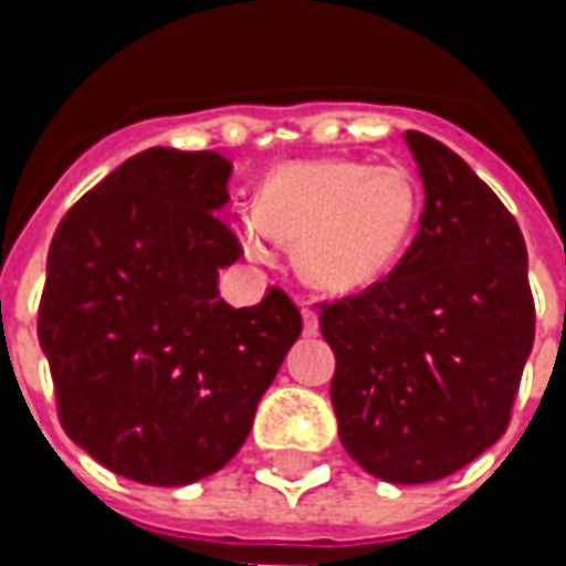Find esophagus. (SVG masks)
<instances>
[{
	"label": "esophagus",
	"mask_w": 566,
	"mask_h": 566,
	"mask_svg": "<svg viewBox=\"0 0 566 566\" xmlns=\"http://www.w3.org/2000/svg\"><path fill=\"white\" fill-rule=\"evenodd\" d=\"M302 331L312 337V334H317V315L312 312V308H302Z\"/></svg>",
	"instance_id": "1"
}]
</instances>
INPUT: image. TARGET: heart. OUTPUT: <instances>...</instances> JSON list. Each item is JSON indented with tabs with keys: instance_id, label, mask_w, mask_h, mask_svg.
<instances>
[{
	"instance_id": "heart-1",
	"label": "heart",
	"mask_w": 566,
	"mask_h": 566,
	"mask_svg": "<svg viewBox=\"0 0 566 566\" xmlns=\"http://www.w3.org/2000/svg\"><path fill=\"white\" fill-rule=\"evenodd\" d=\"M245 249L264 258V232L295 245V268L321 293L349 295L397 268L419 220V186L402 166L312 160L264 182Z\"/></svg>"
}]
</instances>
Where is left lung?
Returning <instances> with one entry per match:
<instances>
[{
    "label": "left lung",
    "instance_id": "obj_1",
    "mask_svg": "<svg viewBox=\"0 0 566 566\" xmlns=\"http://www.w3.org/2000/svg\"><path fill=\"white\" fill-rule=\"evenodd\" d=\"M424 210L387 280L321 312L337 356L339 441L394 485L438 482L485 453L511 422L533 353L526 242L467 160L406 132Z\"/></svg>",
    "mask_w": 566,
    "mask_h": 566
}]
</instances>
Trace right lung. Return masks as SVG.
Returning <instances> with one entry per match:
<instances>
[{
  "label": "right lung",
  "instance_id": "1",
  "mask_svg": "<svg viewBox=\"0 0 566 566\" xmlns=\"http://www.w3.org/2000/svg\"><path fill=\"white\" fill-rule=\"evenodd\" d=\"M227 157L150 147L113 169L59 223L36 337L65 434L144 485L223 469L302 334L290 295L220 298L239 242L217 210Z\"/></svg>",
  "mask_w": 566,
  "mask_h": 566
}]
</instances>
